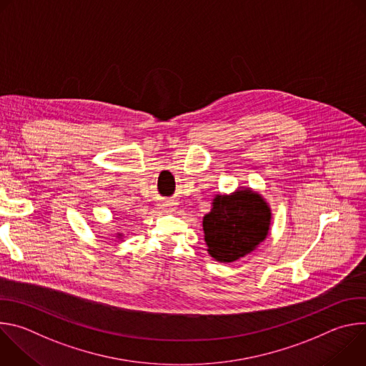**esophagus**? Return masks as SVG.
<instances>
[{
  "label": "esophagus",
  "mask_w": 366,
  "mask_h": 366,
  "mask_svg": "<svg viewBox=\"0 0 366 366\" xmlns=\"http://www.w3.org/2000/svg\"><path fill=\"white\" fill-rule=\"evenodd\" d=\"M162 208L165 212H174V204L172 202H164Z\"/></svg>",
  "instance_id": "esophagus-1"
}]
</instances>
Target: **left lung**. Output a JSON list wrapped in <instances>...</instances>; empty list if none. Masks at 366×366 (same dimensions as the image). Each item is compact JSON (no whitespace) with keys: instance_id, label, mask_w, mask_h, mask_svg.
<instances>
[{"instance_id":"8db88e82","label":"left lung","mask_w":366,"mask_h":366,"mask_svg":"<svg viewBox=\"0 0 366 366\" xmlns=\"http://www.w3.org/2000/svg\"><path fill=\"white\" fill-rule=\"evenodd\" d=\"M271 220L269 202L252 188L216 194L210 213L202 219L208 254L222 264L244 257L267 239Z\"/></svg>"}]
</instances>
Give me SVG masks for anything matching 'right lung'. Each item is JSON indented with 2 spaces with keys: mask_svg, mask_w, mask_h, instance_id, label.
<instances>
[{
  "mask_svg": "<svg viewBox=\"0 0 366 366\" xmlns=\"http://www.w3.org/2000/svg\"><path fill=\"white\" fill-rule=\"evenodd\" d=\"M113 237H116L117 240H122L123 239V233H116Z\"/></svg>",
  "mask_w": 366,
  "mask_h": 366,
  "instance_id": "add662e5",
  "label": "right lung"
}]
</instances>
